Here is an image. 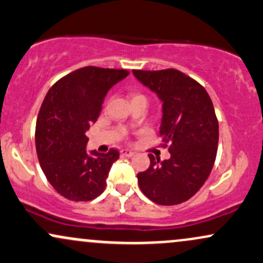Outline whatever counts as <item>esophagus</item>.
I'll return each mask as SVG.
<instances>
[{
	"label": "esophagus",
	"mask_w": 263,
	"mask_h": 263,
	"mask_svg": "<svg viewBox=\"0 0 263 263\" xmlns=\"http://www.w3.org/2000/svg\"><path fill=\"white\" fill-rule=\"evenodd\" d=\"M134 155H135V153L132 152V151H129V149H121V156L122 157H126V158H129V157H132Z\"/></svg>",
	"instance_id": "34e87169"
}]
</instances>
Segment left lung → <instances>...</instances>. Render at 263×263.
I'll return each mask as SVG.
<instances>
[{"instance_id": "8db88e82", "label": "left lung", "mask_w": 263, "mask_h": 263, "mask_svg": "<svg viewBox=\"0 0 263 263\" xmlns=\"http://www.w3.org/2000/svg\"><path fill=\"white\" fill-rule=\"evenodd\" d=\"M132 73L162 102L159 136L171 153L164 161L148 155L151 164L137 174L138 185L157 204H180L203 186L215 162L219 123L213 102L200 84L176 69Z\"/></svg>"}]
</instances>
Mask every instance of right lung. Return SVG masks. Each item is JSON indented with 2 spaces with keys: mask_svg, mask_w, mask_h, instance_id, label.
I'll return each instance as SVG.
<instances>
[{
  "mask_svg": "<svg viewBox=\"0 0 263 263\" xmlns=\"http://www.w3.org/2000/svg\"><path fill=\"white\" fill-rule=\"evenodd\" d=\"M128 74L85 66L57 81L45 95L35 125V148L48 182L69 200L89 201L105 190L120 153L89 152L86 131L98 120L108 90Z\"/></svg>",
  "mask_w": 263,
  "mask_h": 263,
  "instance_id": "add662e5",
  "label": "right lung"
}]
</instances>
